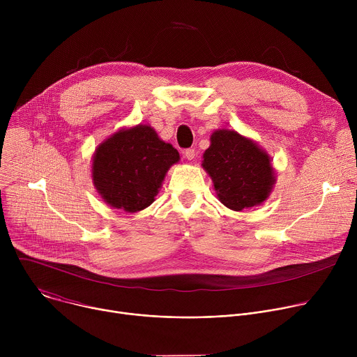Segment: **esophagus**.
<instances>
[{
    "instance_id": "esophagus-1",
    "label": "esophagus",
    "mask_w": 357,
    "mask_h": 357,
    "mask_svg": "<svg viewBox=\"0 0 357 357\" xmlns=\"http://www.w3.org/2000/svg\"><path fill=\"white\" fill-rule=\"evenodd\" d=\"M185 157L190 161V160H193L195 158V155H196V151H195V148H188V149H185Z\"/></svg>"
}]
</instances>
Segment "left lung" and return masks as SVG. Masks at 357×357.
Returning a JSON list of instances; mask_svg holds the SVG:
<instances>
[{"instance_id": "1", "label": "left lung", "mask_w": 357, "mask_h": 357, "mask_svg": "<svg viewBox=\"0 0 357 357\" xmlns=\"http://www.w3.org/2000/svg\"><path fill=\"white\" fill-rule=\"evenodd\" d=\"M202 165L211 175L219 200L231 211L260 205L275 182L266 152L230 130L213 132Z\"/></svg>"}]
</instances>
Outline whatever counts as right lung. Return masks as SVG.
Returning a JSON list of instances; mask_svg holds the SVG:
<instances>
[{
  "mask_svg": "<svg viewBox=\"0 0 357 357\" xmlns=\"http://www.w3.org/2000/svg\"><path fill=\"white\" fill-rule=\"evenodd\" d=\"M178 151L148 126L121 130L101 144L93 158V182L110 206L134 213L148 208Z\"/></svg>",
  "mask_w": 357,
  "mask_h": 357,
  "instance_id": "right-lung-1",
  "label": "right lung"
}]
</instances>
